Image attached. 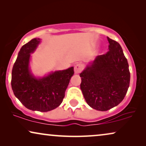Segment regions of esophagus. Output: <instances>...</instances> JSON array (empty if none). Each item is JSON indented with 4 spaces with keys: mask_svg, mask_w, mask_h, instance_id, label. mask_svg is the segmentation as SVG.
Instances as JSON below:
<instances>
[{
    "mask_svg": "<svg viewBox=\"0 0 146 146\" xmlns=\"http://www.w3.org/2000/svg\"><path fill=\"white\" fill-rule=\"evenodd\" d=\"M82 66L80 64H77L74 66V72L76 74L80 73L82 71Z\"/></svg>",
    "mask_w": 146,
    "mask_h": 146,
    "instance_id": "1",
    "label": "esophagus"
}]
</instances>
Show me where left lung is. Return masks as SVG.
Listing matches in <instances>:
<instances>
[{
  "instance_id": "1",
  "label": "left lung",
  "mask_w": 146,
  "mask_h": 146,
  "mask_svg": "<svg viewBox=\"0 0 146 146\" xmlns=\"http://www.w3.org/2000/svg\"><path fill=\"white\" fill-rule=\"evenodd\" d=\"M109 50L98 56L80 76V88L88 104L107 111L123 100L129 86L130 73L121 46L107 37Z\"/></svg>"
}]
</instances>
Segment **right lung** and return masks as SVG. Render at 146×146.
I'll list each match as a JSON object with an SVG mask.
<instances>
[{
    "label": "right lung",
    "instance_id": "right-lung-1",
    "mask_svg": "<svg viewBox=\"0 0 146 146\" xmlns=\"http://www.w3.org/2000/svg\"><path fill=\"white\" fill-rule=\"evenodd\" d=\"M40 41V38H34L22 46L12 70L11 86L14 94L27 108L48 111L62 102L74 72V67H70L42 78L34 77L29 70V60Z\"/></svg>",
    "mask_w": 146,
    "mask_h": 146
}]
</instances>
